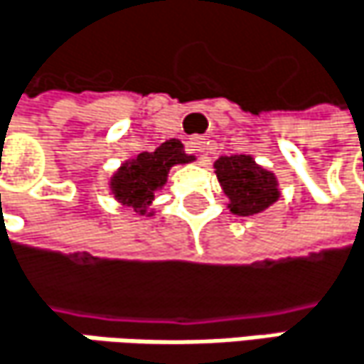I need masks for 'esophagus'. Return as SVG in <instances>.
I'll return each mask as SVG.
<instances>
[{"label": "esophagus", "mask_w": 364, "mask_h": 364, "mask_svg": "<svg viewBox=\"0 0 364 364\" xmlns=\"http://www.w3.org/2000/svg\"><path fill=\"white\" fill-rule=\"evenodd\" d=\"M188 146H191V151L203 153V151H205V138H201V136H195V138H191Z\"/></svg>", "instance_id": "esophagus-1"}]
</instances>
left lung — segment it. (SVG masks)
Masks as SVG:
<instances>
[{
  "label": "left lung",
  "instance_id": "1",
  "mask_svg": "<svg viewBox=\"0 0 364 364\" xmlns=\"http://www.w3.org/2000/svg\"><path fill=\"white\" fill-rule=\"evenodd\" d=\"M215 176L230 199V211L237 215H253L279 199L274 173L259 167L250 155L220 157L213 163Z\"/></svg>",
  "mask_w": 364,
  "mask_h": 364
}]
</instances>
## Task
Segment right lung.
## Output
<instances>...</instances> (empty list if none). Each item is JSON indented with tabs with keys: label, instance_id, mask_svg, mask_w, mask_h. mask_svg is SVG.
<instances>
[{
	"label": "right lung",
	"instance_id": "right-lung-1",
	"mask_svg": "<svg viewBox=\"0 0 364 364\" xmlns=\"http://www.w3.org/2000/svg\"><path fill=\"white\" fill-rule=\"evenodd\" d=\"M195 161L193 155L184 153L180 140H167L151 153H140L136 159L125 161L111 178V191L119 203L134 207L138 213H149L155 193L167 180V171L178 163ZM151 215V213H149Z\"/></svg>",
	"mask_w": 364,
	"mask_h": 364
}]
</instances>
